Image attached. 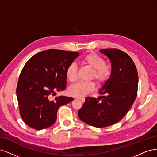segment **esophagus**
<instances>
[{
    "label": "esophagus",
    "instance_id": "1",
    "mask_svg": "<svg viewBox=\"0 0 157 157\" xmlns=\"http://www.w3.org/2000/svg\"><path fill=\"white\" fill-rule=\"evenodd\" d=\"M76 99L80 100L81 101H82V102H84V101H85V99H84V98H76Z\"/></svg>",
    "mask_w": 157,
    "mask_h": 157
}]
</instances>
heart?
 I'll list each match as a JSON object with an SVG mask.
<instances>
[{
  "instance_id": "heart-1",
  "label": "heart",
  "mask_w": 157,
  "mask_h": 157,
  "mask_svg": "<svg viewBox=\"0 0 157 157\" xmlns=\"http://www.w3.org/2000/svg\"><path fill=\"white\" fill-rule=\"evenodd\" d=\"M82 64L92 68L90 78L94 79L98 83L106 82L112 74V69L108 64H105L104 59L96 53H89L85 55L80 59ZM78 68L75 63L70 64L66 69V76L70 82L77 79ZM95 89V83L93 82H79L69 88L70 95L75 97H83L93 92Z\"/></svg>"
}]
</instances>
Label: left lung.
<instances>
[{"label": "left lung", "mask_w": 157, "mask_h": 157, "mask_svg": "<svg viewBox=\"0 0 157 157\" xmlns=\"http://www.w3.org/2000/svg\"><path fill=\"white\" fill-rule=\"evenodd\" d=\"M100 52L112 63V74L99 90L102 96L85 98L78 113L85 123L103 128L119 122L132 107L137 97L138 75L132 59L125 52L117 49Z\"/></svg>", "instance_id": "obj_1"}]
</instances>
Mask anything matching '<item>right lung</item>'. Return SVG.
I'll list each match as a JSON object with an SVG mask.
<instances>
[{
	"instance_id": "obj_1",
	"label": "right lung",
	"mask_w": 157,
	"mask_h": 157,
	"mask_svg": "<svg viewBox=\"0 0 157 157\" xmlns=\"http://www.w3.org/2000/svg\"><path fill=\"white\" fill-rule=\"evenodd\" d=\"M78 56V52L51 49L35 54L25 64L16 94L20 115L30 127L42 130L53 125L60 106L74 100L64 96L52 100V96L66 89V69Z\"/></svg>"
}]
</instances>
